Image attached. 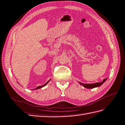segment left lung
Returning a JSON list of instances; mask_svg holds the SVG:
<instances>
[{
  "mask_svg": "<svg viewBox=\"0 0 125 125\" xmlns=\"http://www.w3.org/2000/svg\"><path fill=\"white\" fill-rule=\"evenodd\" d=\"M107 78H106L104 79L103 80V81L101 82H97L95 83H91V84H85V83H82L81 82H79L80 84H81L85 88H89V89H91V88H95V87H99V86L101 85L103 83L106 81L107 80Z\"/></svg>",
  "mask_w": 125,
  "mask_h": 125,
  "instance_id": "left-lung-1",
  "label": "left lung"
}]
</instances>
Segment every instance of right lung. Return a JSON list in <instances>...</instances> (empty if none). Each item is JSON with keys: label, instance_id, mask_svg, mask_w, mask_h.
<instances>
[{"label": "right lung", "instance_id": "obj_1", "mask_svg": "<svg viewBox=\"0 0 125 125\" xmlns=\"http://www.w3.org/2000/svg\"><path fill=\"white\" fill-rule=\"evenodd\" d=\"M50 80H49V81H48V82H47L46 83H45L44 84H43V85H41V86H38V87H37L36 88H35V89H40V88H42V87H44V86H45V85L47 83H48L50 81Z\"/></svg>", "mask_w": 125, "mask_h": 125}]
</instances>
